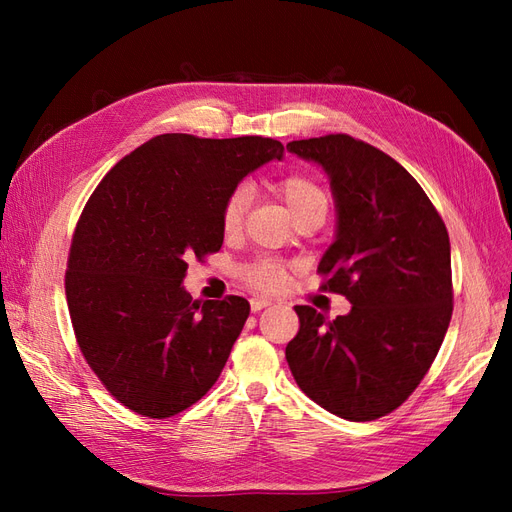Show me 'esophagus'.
I'll return each instance as SVG.
<instances>
[{"instance_id": "esophagus-1", "label": "esophagus", "mask_w": 512, "mask_h": 512, "mask_svg": "<svg viewBox=\"0 0 512 512\" xmlns=\"http://www.w3.org/2000/svg\"><path fill=\"white\" fill-rule=\"evenodd\" d=\"M271 303H273L271 299H252V301H250V305H252V312H260V309L269 307Z\"/></svg>"}]
</instances>
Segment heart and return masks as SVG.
Returning <instances> with one entry per match:
<instances>
[{
  "instance_id": "b5f03b06",
  "label": "heart",
  "mask_w": 512,
  "mask_h": 512,
  "mask_svg": "<svg viewBox=\"0 0 512 512\" xmlns=\"http://www.w3.org/2000/svg\"><path fill=\"white\" fill-rule=\"evenodd\" d=\"M277 190H280V194L284 196L288 209L294 215V220L301 218V215L309 211L327 209L329 205L327 192H324L314 179H309L305 175H290L282 179L277 183ZM247 203H250V190H247V185H239V188H235L228 194L222 209V228L226 232L239 230ZM245 280L258 290H277L286 280V271L284 267L277 265L275 260L262 258L245 269Z\"/></svg>"
}]
</instances>
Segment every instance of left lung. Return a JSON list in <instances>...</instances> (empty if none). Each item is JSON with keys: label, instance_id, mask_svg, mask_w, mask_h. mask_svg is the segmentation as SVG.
<instances>
[{"label": "left lung", "instance_id": "obj_1", "mask_svg": "<svg viewBox=\"0 0 512 512\" xmlns=\"http://www.w3.org/2000/svg\"><path fill=\"white\" fill-rule=\"evenodd\" d=\"M331 181L335 241L318 271L324 290L352 303L327 322L297 305L299 333L286 361L299 389L348 421H374L412 395L442 346L453 314L451 241L408 170L348 134L292 141Z\"/></svg>", "mask_w": 512, "mask_h": 512}]
</instances>
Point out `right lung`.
Masks as SVG:
<instances>
[{
    "instance_id": "right-lung-1",
    "label": "right lung",
    "mask_w": 512,
    "mask_h": 512,
    "mask_svg": "<svg viewBox=\"0 0 512 512\" xmlns=\"http://www.w3.org/2000/svg\"><path fill=\"white\" fill-rule=\"evenodd\" d=\"M282 158L273 138L160 134L117 162L87 200L66 299L85 361L119 404L168 418L220 378L250 303L194 301L181 282L192 256L222 247L228 194Z\"/></svg>"
}]
</instances>
